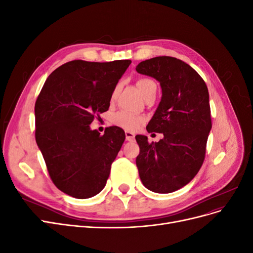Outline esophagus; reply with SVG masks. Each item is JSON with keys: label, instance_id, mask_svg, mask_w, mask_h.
<instances>
[{"label": "esophagus", "instance_id": "34e87169", "mask_svg": "<svg viewBox=\"0 0 253 253\" xmlns=\"http://www.w3.org/2000/svg\"><path fill=\"white\" fill-rule=\"evenodd\" d=\"M126 138L127 141H133L135 138V134L132 132H126Z\"/></svg>", "mask_w": 253, "mask_h": 253}]
</instances>
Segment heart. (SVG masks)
<instances>
[{"label":"heart","instance_id":"b5f03b06","mask_svg":"<svg viewBox=\"0 0 253 253\" xmlns=\"http://www.w3.org/2000/svg\"><path fill=\"white\" fill-rule=\"evenodd\" d=\"M136 85L138 87L142 96H144L152 88H156V83L150 78H139L136 82ZM117 93H118V87H116L113 90L112 99L116 97ZM142 121L143 119L140 116H137V115L133 113L126 112V111H119L116 114H114L112 117V122L115 126H117L121 128L126 129V131H129V132L136 131V129L138 128L142 124Z\"/></svg>","mask_w":253,"mask_h":253}]
</instances>
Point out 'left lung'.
Returning a JSON list of instances; mask_svg holds the SVG:
<instances>
[{"instance_id": "left-lung-1", "label": "left lung", "mask_w": 253, "mask_h": 253, "mask_svg": "<svg viewBox=\"0 0 253 253\" xmlns=\"http://www.w3.org/2000/svg\"><path fill=\"white\" fill-rule=\"evenodd\" d=\"M137 73L156 79L163 96L147 126L163 133L158 142L137 135L136 158L143 186L156 193H171L194 178L204 163L212 127L209 93L198 73L173 57H155L140 62Z\"/></svg>"}]
</instances>
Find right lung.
Listing matches in <instances>:
<instances>
[{
    "label": "right lung",
    "instance_id": "right-lung-1",
    "mask_svg": "<svg viewBox=\"0 0 253 253\" xmlns=\"http://www.w3.org/2000/svg\"><path fill=\"white\" fill-rule=\"evenodd\" d=\"M131 62L70 61L49 75L38 96L36 141L52 182L67 195L84 200L105 187L126 134L110 126L100 135L89 125L109 110L113 90Z\"/></svg>",
    "mask_w": 253,
    "mask_h": 253
}]
</instances>
